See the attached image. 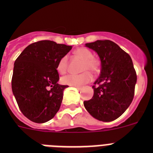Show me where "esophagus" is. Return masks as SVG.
<instances>
[{"mask_svg":"<svg viewBox=\"0 0 153 153\" xmlns=\"http://www.w3.org/2000/svg\"><path fill=\"white\" fill-rule=\"evenodd\" d=\"M76 88L77 89V90H82V86H76Z\"/></svg>","mask_w":153,"mask_h":153,"instance_id":"obj_1","label":"esophagus"}]
</instances>
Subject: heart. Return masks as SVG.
Here are the masks:
<instances>
[{"label":"heart","mask_w":153,"mask_h":153,"mask_svg":"<svg viewBox=\"0 0 153 153\" xmlns=\"http://www.w3.org/2000/svg\"><path fill=\"white\" fill-rule=\"evenodd\" d=\"M75 55L78 59L83 61L81 66L82 74H68L61 78V83L68 86H78L87 83L93 79V75L91 72L97 74L100 69V61L99 59L93 56L91 51L85 47H79L74 51ZM68 68V56H63L60 58L57 63L56 70L60 74L67 72Z\"/></svg>","instance_id":"obj_1"}]
</instances>
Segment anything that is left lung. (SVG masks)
<instances>
[{
    "mask_svg": "<svg viewBox=\"0 0 153 153\" xmlns=\"http://www.w3.org/2000/svg\"><path fill=\"white\" fill-rule=\"evenodd\" d=\"M86 46L98 53L101 72L93 86V97L83 104L92 117L110 122L119 118L133 100L136 70L130 56L111 40H97Z\"/></svg>",
    "mask_w": 153,
    "mask_h": 153,
    "instance_id": "1",
    "label": "left lung"
}]
</instances>
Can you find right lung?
Returning <instances> with one entry per match:
<instances>
[{
  "mask_svg": "<svg viewBox=\"0 0 153 153\" xmlns=\"http://www.w3.org/2000/svg\"><path fill=\"white\" fill-rule=\"evenodd\" d=\"M71 49V46L40 40L27 46L16 59L12 91L21 111L32 122H47L60 109L68 86L57 83L56 66Z\"/></svg>",
  "mask_w": 153,
  "mask_h": 153,
  "instance_id": "add662e5",
  "label": "right lung"
}]
</instances>
